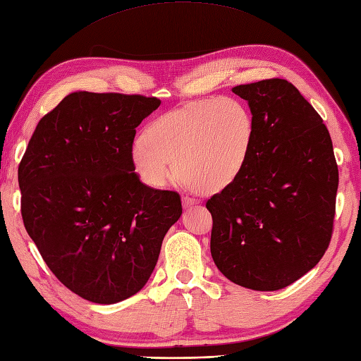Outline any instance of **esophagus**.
Wrapping results in <instances>:
<instances>
[{"label":"esophagus","instance_id":"esophagus-1","mask_svg":"<svg viewBox=\"0 0 361 361\" xmlns=\"http://www.w3.org/2000/svg\"><path fill=\"white\" fill-rule=\"evenodd\" d=\"M182 204H183V208H191V207H195V205H197L199 204V201L197 199H195V197H190V196H185L182 199Z\"/></svg>","mask_w":361,"mask_h":361}]
</instances>
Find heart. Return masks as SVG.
Returning a JSON list of instances; mask_svg holds the SVG:
<instances>
[{
	"label": "heart",
	"mask_w": 361,
	"mask_h": 361,
	"mask_svg": "<svg viewBox=\"0 0 361 361\" xmlns=\"http://www.w3.org/2000/svg\"><path fill=\"white\" fill-rule=\"evenodd\" d=\"M255 134L252 113L241 100H197L159 116L145 140L131 145V162L143 183L162 188L176 171L207 193L228 187L244 170Z\"/></svg>",
	"instance_id": "1"
}]
</instances>
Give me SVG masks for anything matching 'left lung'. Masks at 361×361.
<instances>
[{
  "instance_id": "obj_1",
  "label": "left lung",
  "mask_w": 361,
  "mask_h": 361,
  "mask_svg": "<svg viewBox=\"0 0 361 361\" xmlns=\"http://www.w3.org/2000/svg\"><path fill=\"white\" fill-rule=\"evenodd\" d=\"M255 134L241 174L207 201L210 250L221 274L252 290L284 289L329 247L338 188L329 131L283 78L235 86Z\"/></svg>"
}]
</instances>
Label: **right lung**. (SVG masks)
<instances>
[{
  "label": "right lung",
  "instance_id": "right-lung-1",
  "mask_svg": "<svg viewBox=\"0 0 361 361\" xmlns=\"http://www.w3.org/2000/svg\"><path fill=\"white\" fill-rule=\"evenodd\" d=\"M159 105L72 92L39 120L18 166L24 227L52 274L87 301L142 290L182 214L180 196L145 185L131 162L135 128Z\"/></svg>",
  "mask_w": 361,
  "mask_h": 361
}]
</instances>
